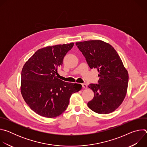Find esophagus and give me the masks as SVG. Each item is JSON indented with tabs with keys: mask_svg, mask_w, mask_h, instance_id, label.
<instances>
[{
	"mask_svg": "<svg viewBox=\"0 0 147 147\" xmlns=\"http://www.w3.org/2000/svg\"><path fill=\"white\" fill-rule=\"evenodd\" d=\"M82 86L83 88H85V89L87 88V85L86 84H82Z\"/></svg>",
	"mask_w": 147,
	"mask_h": 147,
	"instance_id": "34e87169",
	"label": "esophagus"
}]
</instances>
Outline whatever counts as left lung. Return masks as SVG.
I'll return each mask as SVG.
<instances>
[{
    "label": "left lung",
    "instance_id": "1",
    "mask_svg": "<svg viewBox=\"0 0 147 147\" xmlns=\"http://www.w3.org/2000/svg\"><path fill=\"white\" fill-rule=\"evenodd\" d=\"M91 69L98 70L99 84H90L94 92L88 108L99 114H108L117 109L127 94L129 74L119 55L108 43L101 40L76 42Z\"/></svg>",
    "mask_w": 147,
    "mask_h": 147
}]
</instances>
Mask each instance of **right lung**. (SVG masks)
<instances>
[{
	"mask_svg": "<svg viewBox=\"0 0 147 147\" xmlns=\"http://www.w3.org/2000/svg\"><path fill=\"white\" fill-rule=\"evenodd\" d=\"M73 45L72 42L39 49L23 67L21 93L31 109L41 116L60 115L67 108L71 95L82 88L80 84L64 82L56 76Z\"/></svg>",
	"mask_w": 147,
	"mask_h": 147,
	"instance_id": "add662e5",
	"label": "right lung"
}]
</instances>
